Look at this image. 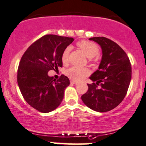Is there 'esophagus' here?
<instances>
[{"label":"esophagus","mask_w":146,"mask_h":146,"mask_svg":"<svg viewBox=\"0 0 146 146\" xmlns=\"http://www.w3.org/2000/svg\"><path fill=\"white\" fill-rule=\"evenodd\" d=\"M70 82H71L72 84H77V82L74 80H71L70 81Z\"/></svg>","instance_id":"obj_1"}]
</instances>
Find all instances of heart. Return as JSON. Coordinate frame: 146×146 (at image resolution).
Listing matches in <instances>:
<instances>
[{"label":"heart","mask_w":146,"mask_h":146,"mask_svg":"<svg viewBox=\"0 0 146 146\" xmlns=\"http://www.w3.org/2000/svg\"><path fill=\"white\" fill-rule=\"evenodd\" d=\"M76 45L89 58L95 57L99 52V49L98 46L92 42L82 40L77 42ZM70 50H71V48L70 47H67L63 51L62 54V61L64 64H67L68 62ZM89 70L86 67H75V66L70 67L66 72V74L69 77L76 81H79L84 78L89 74Z\"/></svg>","instance_id":"b5f03b06"}]
</instances>
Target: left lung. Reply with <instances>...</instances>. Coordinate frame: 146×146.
<instances>
[{
	"instance_id": "left-lung-1",
	"label": "left lung",
	"mask_w": 146,
	"mask_h": 146,
	"mask_svg": "<svg viewBox=\"0 0 146 146\" xmlns=\"http://www.w3.org/2000/svg\"><path fill=\"white\" fill-rule=\"evenodd\" d=\"M89 40L101 46L102 58L99 69L89 77L95 82L87 84L88 91L81 98L92 110L109 111L126 95L131 79V62L126 53L115 42L104 37H90Z\"/></svg>"
}]
</instances>
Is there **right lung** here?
Listing matches in <instances>:
<instances>
[{"instance_id":"right-lung-1","label":"right lung","mask_w":146,"mask_h":146,"mask_svg":"<svg viewBox=\"0 0 146 146\" xmlns=\"http://www.w3.org/2000/svg\"><path fill=\"white\" fill-rule=\"evenodd\" d=\"M74 41L72 37L46 35L27 49L18 69V84L29 105L42 113H48L61 104L70 79L62 74L56 80L48 72L62 67V54Z\"/></svg>"}]
</instances>
